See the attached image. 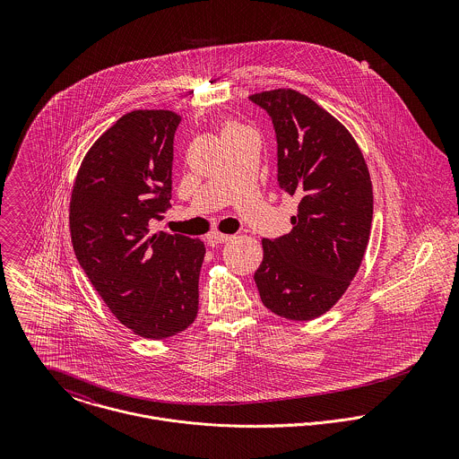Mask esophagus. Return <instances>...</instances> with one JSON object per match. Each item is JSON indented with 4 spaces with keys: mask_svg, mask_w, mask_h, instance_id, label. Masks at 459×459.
Masks as SVG:
<instances>
[{
    "mask_svg": "<svg viewBox=\"0 0 459 459\" xmlns=\"http://www.w3.org/2000/svg\"><path fill=\"white\" fill-rule=\"evenodd\" d=\"M233 237L231 235H224V233H210L208 237H206V244L210 246V247H217L219 244H226L228 240H231Z\"/></svg>",
    "mask_w": 459,
    "mask_h": 459,
    "instance_id": "34e87169",
    "label": "esophagus"
}]
</instances>
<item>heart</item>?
<instances>
[{
	"label": "heart",
	"mask_w": 459,
	"mask_h": 459,
	"mask_svg": "<svg viewBox=\"0 0 459 459\" xmlns=\"http://www.w3.org/2000/svg\"><path fill=\"white\" fill-rule=\"evenodd\" d=\"M247 131H251V129H247V127H244V126H240V124H237V122H228V124H224L222 134H224V137H226V135H233V134H240V132Z\"/></svg>",
	"instance_id": "obj_1"
}]
</instances>
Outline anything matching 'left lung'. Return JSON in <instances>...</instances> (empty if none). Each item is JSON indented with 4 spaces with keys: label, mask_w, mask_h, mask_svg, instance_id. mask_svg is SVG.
I'll return each instance as SVG.
<instances>
[{
    "label": "left lung",
    "mask_w": 459,
    "mask_h": 459,
    "mask_svg": "<svg viewBox=\"0 0 459 459\" xmlns=\"http://www.w3.org/2000/svg\"><path fill=\"white\" fill-rule=\"evenodd\" d=\"M272 118L277 182L299 199L288 235L263 238L255 281L264 307L307 322L342 297L366 255L373 186L348 129L309 97L279 88L249 97Z\"/></svg>",
    "instance_id": "8db88e82"
}]
</instances>
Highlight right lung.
Listing matches in <instances>:
<instances>
[{
    "mask_svg": "<svg viewBox=\"0 0 459 459\" xmlns=\"http://www.w3.org/2000/svg\"><path fill=\"white\" fill-rule=\"evenodd\" d=\"M180 122L166 109L124 115L84 155L70 197L77 262L109 311L146 339L171 337L197 315L204 244L152 230L171 206Z\"/></svg>",
    "mask_w": 459,
    "mask_h": 459,
    "instance_id": "1",
    "label": "right lung"
}]
</instances>
